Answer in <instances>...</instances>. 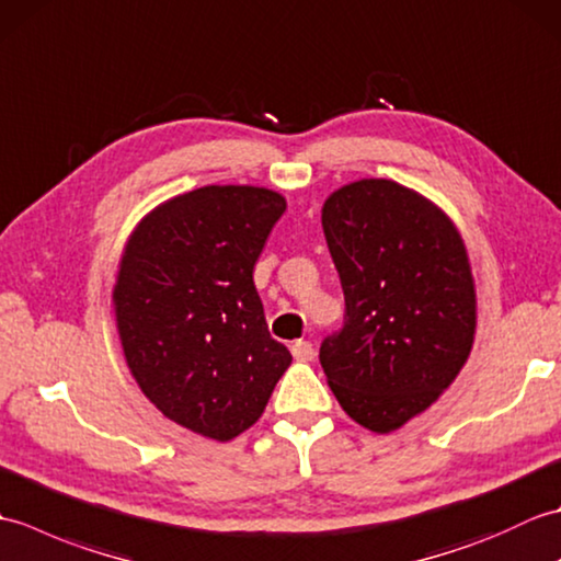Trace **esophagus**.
I'll list each match as a JSON object with an SVG mask.
<instances>
[{"mask_svg": "<svg viewBox=\"0 0 561 561\" xmlns=\"http://www.w3.org/2000/svg\"><path fill=\"white\" fill-rule=\"evenodd\" d=\"M291 354H294L296 362H311L316 356V350H313L311 342L299 340V342L291 344Z\"/></svg>", "mask_w": 561, "mask_h": 561, "instance_id": "obj_1", "label": "esophagus"}]
</instances>
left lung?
Instances as JSON below:
<instances>
[{
	"label": "left lung",
	"instance_id": "left-lung-1",
	"mask_svg": "<svg viewBox=\"0 0 561 561\" xmlns=\"http://www.w3.org/2000/svg\"><path fill=\"white\" fill-rule=\"evenodd\" d=\"M344 325L320 344L342 410L376 434L436 402L468 362L478 304L456 226L414 190L364 178L323 205Z\"/></svg>",
	"mask_w": 561,
	"mask_h": 561
}]
</instances>
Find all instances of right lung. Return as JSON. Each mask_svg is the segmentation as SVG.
I'll return each mask as SVG.
<instances>
[{
	"label": "right lung",
	"instance_id": "right-lung-1",
	"mask_svg": "<svg viewBox=\"0 0 561 561\" xmlns=\"http://www.w3.org/2000/svg\"><path fill=\"white\" fill-rule=\"evenodd\" d=\"M279 193L207 185L163 202L129 236L113 289L123 352L169 420L214 440L253 426L291 364L253 282Z\"/></svg>",
	"mask_w": 561,
	"mask_h": 561
}]
</instances>
